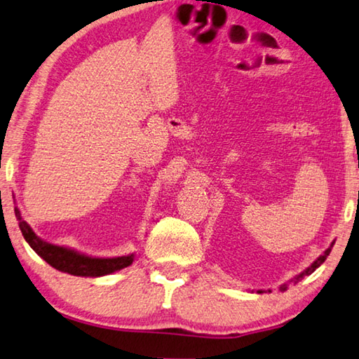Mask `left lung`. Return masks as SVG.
Instances as JSON below:
<instances>
[{"instance_id": "8db88e82", "label": "left lung", "mask_w": 359, "mask_h": 359, "mask_svg": "<svg viewBox=\"0 0 359 359\" xmlns=\"http://www.w3.org/2000/svg\"><path fill=\"white\" fill-rule=\"evenodd\" d=\"M332 246H334V243L331 244V246H329V248L326 249V251H324V254H323V255H320V257H318V259H316L315 262H313V264H311V265L309 266V269H306V270H304L302 273H300V275H297V276H295V278H294V280H291V283H299L300 280H302V278H304V276H309V275H311V273H313V271H315V270L318 269V266H320V265L323 264V262H324V260H326V257H327V255H329V254H331V249H332ZM287 286H289V284H287V283H284V284H281V286H280V291H283V292H284V291H286V289H287ZM257 292L260 294L262 291H257Z\"/></svg>"}]
</instances>
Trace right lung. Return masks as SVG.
<instances>
[{
    "label": "right lung",
    "instance_id": "obj_1",
    "mask_svg": "<svg viewBox=\"0 0 359 359\" xmlns=\"http://www.w3.org/2000/svg\"><path fill=\"white\" fill-rule=\"evenodd\" d=\"M14 196V195H13ZM15 203V201H14ZM15 217L19 220V229L24 235L25 241L30 244V248L35 251L39 257L46 260L50 266L55 270L68 273L73 276H89L97 278L110 275L113 271H118L121 269H126L134 262V254L121 255V257H89L86 254H81L75 251V249L55 246L48 241L41 240L36 236V233L32 230V226L22 219V214L19 208H14Z\"/></svg>",
    "mask_w": 359,
    "mask_h": 359
}]
</instances>
